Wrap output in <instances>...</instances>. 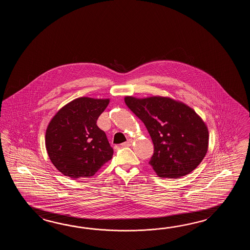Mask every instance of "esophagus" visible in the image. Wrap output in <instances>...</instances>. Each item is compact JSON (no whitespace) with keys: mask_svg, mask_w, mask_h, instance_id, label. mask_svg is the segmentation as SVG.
Segmentation results:
<instances>
[{"mask_svg":"<svg viewBox=\"0 0 250 250\" xmlns=\"http://www.w3.org/2000/svg\"><path fill=\"white\" fill-rule=\"evenodd\" d=\"M131 143H132V140H127V142H125V143L122 144V146L123 147H126V146H131Z\"/></svg>","mask_w":250,"mask_h":250,"instance_id":"1","label":"esophagus"}]
</instances>
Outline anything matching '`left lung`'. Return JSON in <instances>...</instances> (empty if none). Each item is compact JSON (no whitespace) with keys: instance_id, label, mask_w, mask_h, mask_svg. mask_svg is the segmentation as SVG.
Here are the masks:
<instances>
[{"instance_id":"obj_1","label":"left lung","mask_w":250,"mask_h":250,"mask_svg":"<svg viewBox=\"0 0 250 250\" xmlns=\"http://www.w3.org/2000/svg\"><path fill=\"white\" fill-rule=\"evenodd\" d=\"M124 100L152 138L154 154L149 165L157 175L179 179L197 168L208 152L209 137L193 109L168 97L126 96Z\"/></svg>"}]
</instances>
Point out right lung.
<instances>
[{
	"label": "right lung",
	"mask_w": 250,
	"mask_h": 250,
	"mask_svg": "<svg viewBox=\"0 0 250 250\" xmlns=\"http://www.w3.org/2000/svg\"><path fill=\"white\" fill-rule=\"evenodd\" d=\"M109 99L80 97L62 107L48 125L45 146L53 165L71 179L89 178L108 161L113 149L96 125Z\"/></svg>",
	"instance_id": "add662e5"
}]
</instances>
